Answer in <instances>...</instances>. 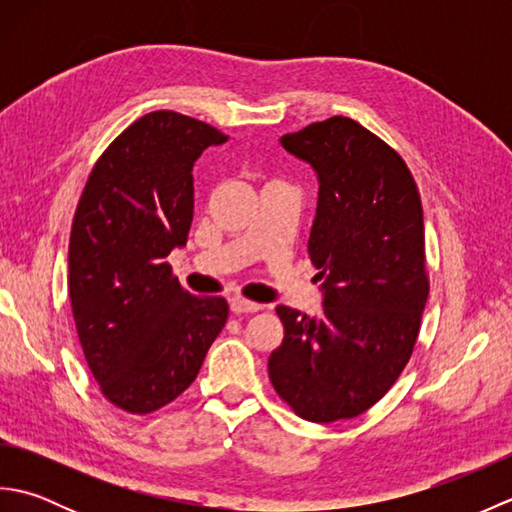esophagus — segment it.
Here are the masks:
<instances>
[{
	"instance_id": "esophagus-1",
	"label": "esophagus",
	"mask_w": 512,
	"mask_h": 512,
	"mask_svg": "<svg viewBox=\"0 0 512 512\" xmlns=\"http://www.w3.org/2000/svg\"><path fill=\"white\" fill-rule=\"evenodd\" d=\"M231 310L235 314H242V312H259L262 310V303H255V301H248L244 297H233L231 299Z\"/></svg>"
}]
</instances>
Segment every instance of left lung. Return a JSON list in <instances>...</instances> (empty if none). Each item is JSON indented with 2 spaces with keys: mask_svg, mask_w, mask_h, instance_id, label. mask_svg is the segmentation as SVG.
<instances>
[{
  "mask_svg": "<svg viewBox=\"0 0 512 512\" xmlns=\"http://www.w3.org/2000/svg\"><path fill=\"white\" fill-rule=\"evenodd\" d=\"M319 176L308 253L323 312L277 306L284 341L268 358L279 398L310 422L361 416L396 383L429 297L422 202L394 147L345 116L281 136Z\"/></svg>",
  "mask_w": 512,
  "mask_h": 512,
  "instance_id": "1",
  "label": "left lung"
}]
</instances>
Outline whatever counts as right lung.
<instances>
[{"mask_svg": "<svg viewBox=\"0 0 512 512\" xmlns=\"http://www.w3.org/2000/svg\"><path fill=\"white\" fill-rule=\"evenodd\" d=\"M220 129L171 110L140 116L90 171L76 206L68 290L101 394L136 416L176 400L228 319L224 297H195L169 253L193 220V165Z\"/></svg>", "mask_w": 512, "mask_h": 512, "instance_id": "1", "label": "right lung"}]
</instances>
